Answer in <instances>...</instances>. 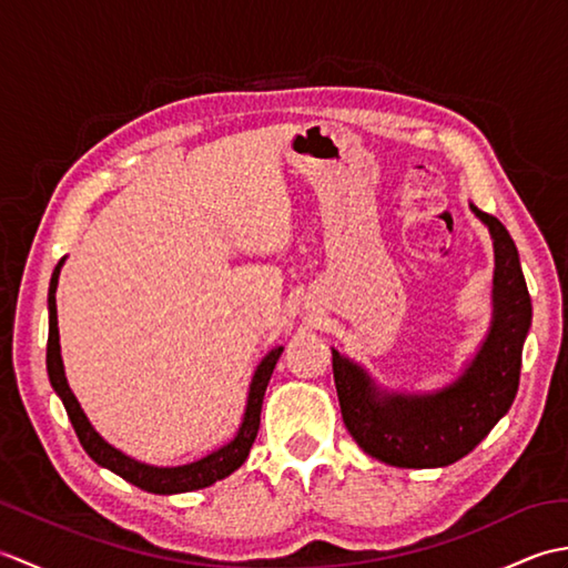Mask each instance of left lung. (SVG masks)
<instances>
[{
    "label": "left lung",
    "mask_w": 568,
    "mask_h": 568,
    "mask_svg": "<svg viewBox=\"0 0 568 568\" xmlns=\"http://www.w3.org/2000/svg\"><path fill=\"white\" fill-rule=\"evenodd\" d=\"M474 212L488 224L496 246V310L488 339L462 378L434 395L381 393L364 368L332 348L344 425L361 449L390 466L437 468L458 462L508 413L520 385L532 303L508 229L488 212Z\"/></svg>",
    "instance_id": "left-lung-1"
}]
</instances>
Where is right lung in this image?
Wrapping results in <instances>:
<instances>
[{
	"label": "right lung",
	"mask_w": 568,
	"mask_h": 568,
	"mask_svg": "<svg viewBox=\"0 0 568 568\" xmlns=\"http://www.w3.org/2000/svg\"><path fill=\"white\" fill-rule=\"evenodd\" d=\"M60 265H63V261L55 265V271L51 275V287H48L45 366H48V378H51L53 390L60 395V400H63V405L68 409L72 429H75L82 449L90 454L92 462H98L100 466L114 470L116 476H122L124 480L139 486L141 490L159 493V496H171V493H187V490L207 488V486L216 484V480L226 478L229 474H234V470L246 462V456H248L251 446H253V439H256V434H258L263 395H265V388H268V381L273 376V368L277 364V358H281V354H283V346L273 348V352L261 361L256 373H253L244 422H241L236 437L229 442L226 446H222L220 452L204 456L195 464H185V466H175V468H159V466L139 464V462H134V458H129L126 454L116 452L112 444H106L100 437V434L92 429L90 419L84 417L78 397L72 395L70 385L65 381L63 358H60V344H58V310H55V287H58Z\"/></svg>",
	"instance_id": "obj_1"
}]
</instances>
